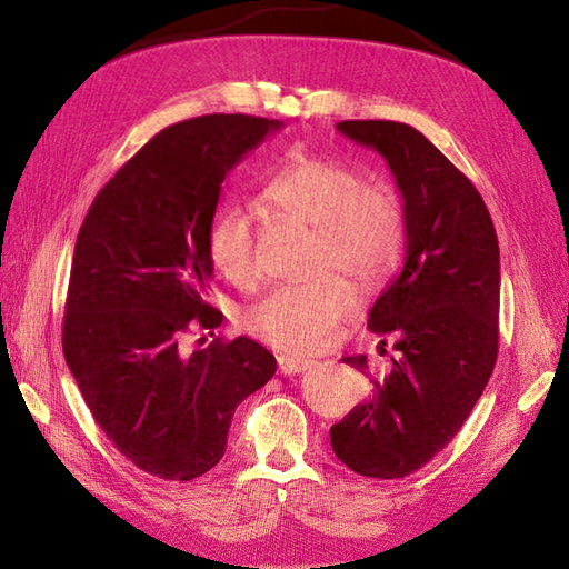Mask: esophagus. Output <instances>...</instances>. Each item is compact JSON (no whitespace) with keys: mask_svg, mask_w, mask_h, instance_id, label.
Returning a JSON list of instances; mask_svg holds the SVG:
<instances>
[{"mask_svg":"<svg viewBox=\"0 0 569 569\" xmlns=\"http://www.w3.org/2000/svg\"><path fill=\"white\" fill-rule=\"evenodd\" d=\"M316 363L313 360L308 358H299V356H280L278 358V368L282 375H297V372H303L308 368H313Z\"/></svg>","mask_w":569,"mask_h":569,"instance_id":"34e87169","label":"esophagus"}]
</instances>
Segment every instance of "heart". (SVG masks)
<instances>
[{
    "label": "heart",
    "mask_w": 569,
    "mask_h": 569,
    "mask_svg": "<svg viewBox=\"0 0 569 569\" xmlns=\"http://www.w3.org/2000/svg\"><path fill=\"white\" fill-rule=\"evenodd\" d=\"M278 220L316 228V270L337 268L358 284L385 280L406 242L401 199L387 184L363 182L349 163L301 157L274 176L261 194ZM209 256L234 284H251L261 272V244L244 211H220L209 228ZM356 306L351 287L337 274L306 284H282L253 303L244 327L272 347L308 353L330 341L335 327Z\"/></svg>",
    "instance_id": "obj_1"
}]
</instances>
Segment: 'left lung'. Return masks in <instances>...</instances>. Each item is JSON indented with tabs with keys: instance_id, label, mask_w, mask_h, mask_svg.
I'll return each mask as SVG.
<instances>
[{
	"instance_id": "obj_1",
	"label": "left lung",
	"mask_w": 569,
	"mask_h": 569,
	"mask_svg": "<svg viewBox=\"0 0 569 569\" xmlns=\"http://www.w3.org/2000/svg\"><path fill=\"white\" fill-rule=\"evenodd\" d=\"M337 130L387 161L403 199V268L370 308V332L396 358L370 399L332 425L353 472L396 479L449 443L485 391L498 353L501 256L475 184L427 140L393 120H341ZM343 363L366 372L368 356Z\"/></svg>"
}]
</instances>
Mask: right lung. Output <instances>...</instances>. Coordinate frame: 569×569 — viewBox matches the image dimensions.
I'll list each match as a JSON object with an SVG mask.
<instances>
[{
    "label": "right lung",
    "mask_w": 569,
    "mask_h": 569,
    "mask_svg": "<svg viewBox=\"0 0 569 569\" xmlns=\"http://www.w3.org/2000/svg\"><path fill=\"white\" fill-rule=\"evenodd\" d=\"M280 120L213 113L168 126L101 187L78 232L63 356L116 449L170 481L226 453L234 408L278 368L249 337L184 353L189 325L218 327L209 228L220 184Z\"/></svg>",
    "instance_id": "add662e5"
}]
</instances>
